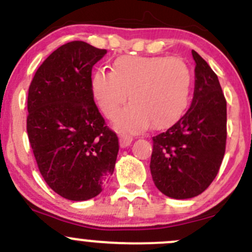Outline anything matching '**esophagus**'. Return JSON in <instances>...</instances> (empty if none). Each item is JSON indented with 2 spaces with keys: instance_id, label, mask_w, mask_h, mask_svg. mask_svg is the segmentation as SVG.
I'll list each match as a JSON object with an SVG mask.
<instances>
[{
  "instance_id": "obj_1",
  "label": "esophagus",
  "mask_w": 252,
  "mask_h": 252,
  "mask_svg": "<svg viewBox=\"0 0 252 252\" xmlns=\"http://www.w3.org/2000/svg\"><path fill=\"white\" fill-rule=\"evenodd\" d=\"M132 137L128 136V134H121L120 136V146L123 147V148H126V147H128L129 144L132 143Z\"/></svg>"
}]
</instances>
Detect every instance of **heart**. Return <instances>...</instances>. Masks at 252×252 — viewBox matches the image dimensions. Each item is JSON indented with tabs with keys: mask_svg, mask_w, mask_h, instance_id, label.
I'll use <instances>...</instances> for the list:
<instances>
[{
	"mask_svg": "<svg viewBox=\"0 0 252 252\" xmlns=\"http://www.w3.org/2000/svg\"><path fill=\"white\" fill-rule=\"evenodd\" d=\"M192 72L184 60L164 56H121L113 69L100 68L92 76L91 91L96 105L123 131H141L149 124L154 129L170 127L188 108Z\"/></svg>",
	"mask_w": 252,
	"mask_h": 252,
	"instance_id": "obj_1",
	"label": "heart"
}]
</instances>
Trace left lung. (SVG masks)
I'll return each instance as SVG.
<instances>
[{
  "label": "left lung",
  "mask_w": 252,
  "mask_h": 252,
  "mask_svg": "<svg viewBox=\"0 0 252 252\" xmlns=\"http://www.w3.org/2000/svg\"><path fill=\"white\" fill-rule=\"evenodd\" d=\"M195 91L185 115L153 137L151 173L160 192L176 200L202 193L218 174L225 153L226 100L218 77L192 50Z\"/></svg>",
  "instance_id": "obj_1"
}]
</instances>
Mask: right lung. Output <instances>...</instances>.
<instances>
[{"label": "right lung", "instance_id": "1", "mask_svg": "<svg viewBox=\"0 0 252 252\" xmlns=\"http://www.w3.org/2000/svg\"><path fill=\"white\" fill-rule=\"evenodd\" d=\"M105 54L88 42H67L42 62L29 86L27 132L39 171L71 201L99 195L118 158V136L91 91L92 68Z\"/></svg>", "mask_w": 252, "mask_h": 252}]
</instances>
